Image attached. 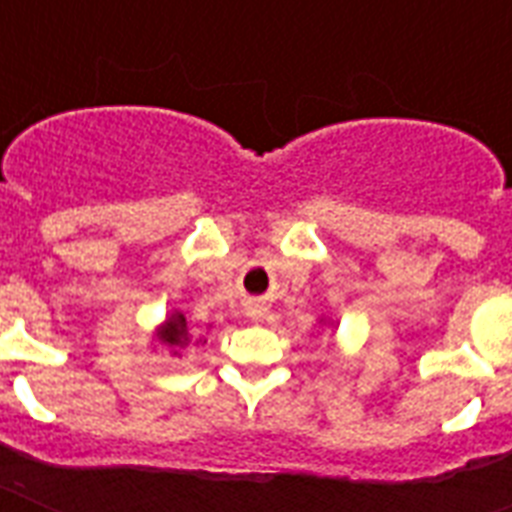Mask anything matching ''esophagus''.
I'll return each instance as SVG.
<instances>
[{
    "label": "esophagus",
    "instance_id": "obj_1",
    "mask_svg": "<svg viewBox=\"0 0 512 512\" xmlns=\"http://www.w3.org/2000/svg\"><path fill=\"white\" fill-rule=\"evenodd\" d=\"M263 313H265V308H263V303H260V300H247V316H249V319H260Z\"/></svg>",
    "mask_w": 512,
    "mask_h": 512
}]
</instances>
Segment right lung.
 <instances>
[{"mask_svg":"<svg viewBox=\"0 0 512 512\" xmlns=\"http://www.w3.org/2000/svg\"><path fill=\"white\" fill-rule=\"evenodd\" d=\"M156 337H159L167 348L175 350V356H177V348H185V345L191 342V335H188V321H185L183 313L175 311L172 316H167V321L159 327Z\"/></svg>","mask_w":512,"mask_h":512,"instance_id":"obj_1","label":"right lung"}]
</instances>
